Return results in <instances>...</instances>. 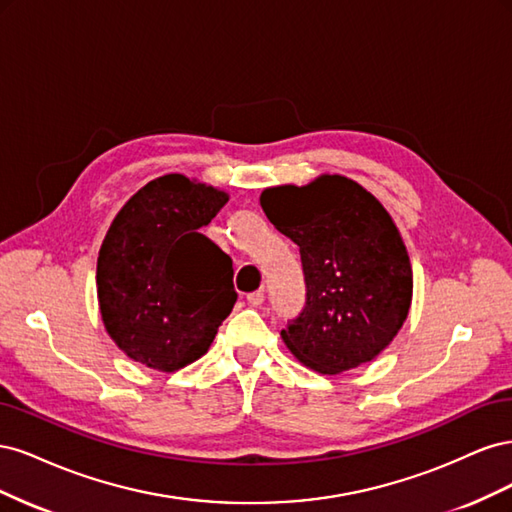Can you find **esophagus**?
Masks as SVG:
<instances>
[{
	"mask_svg": "<svg viewBox=\"0 0 512 512\" xmlns=\"http://www.w3.org/2000/svg\"><path fill=\"white\" fill-rule=\"evenodd\" d=\"M262 301H265V292H262V290H254V292L247 294V303H250L252 307H260Z\"/></svg>",
	"mask_w": 512,
	"mask_h": 512,
	"instance_id": "esophagus-1",
	"label": "esophagus"
}]
</instances>
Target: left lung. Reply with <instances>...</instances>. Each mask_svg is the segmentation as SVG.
I'll use <instances>...</instances> for the list:
<instances>
[{
    "label": "left lung",
    "instance_id": "left-lung-1",
    "mask_svg": "<svg viewBox=\"0 0 512 512\" xmlns=\"http://www.w3.org/2000/svg\"><path fill=\"white\" fill-rule=\"evenodd\" d=\"M260 205L301 254L305 305L282 331L290 352L320 374L376 359L412 301L410 258L391 215L339 175L269 188Z\"/></svg>",
    "mask_w": 512,
    "mask_h": 512
}]
</instances>
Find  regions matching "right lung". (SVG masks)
Here are the masks:
<instances>
[{"label": "right lung", "mask_w": 512, "mask_h": 512, "mask_svg": "<svg viewBox=\"0 0 512 512\" xmlns=\"http://www.w3.org/2000/svg\"><path fill=\"white\" fill-rule=\"evenodd\" d=\"M228 196L183 175L138 190L98 256L104 327L130 359L175 371L200 359L237 303L232 260L203 232Z\"/></svg>", "instance_id": "1"}]
</instances>
